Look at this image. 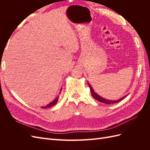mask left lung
<instances>
[{"label":"left lung","instance_id":"8db88e82","mask_svg":"<svg viewBox=\"0 0 150 150\" xmlns=\"http://www.w3.org/2000/svg\"><path fill=\"white\" fill-rule=\"evenodd\" d=\"M88 85H89V86L90 91H91V93L92 96H93L95 99H96V100H98V101L101 102V103H104V104H115V103H118V102L121 101L122 100V99H123L126 96H124L123 98H121V99H118V100H116V101L108 100V99H104V98H101V96H99L98 94H97L96 93H95V92L94 91L93 89L92 88L91 86H90V84H89L88 82Z\"/></svg>","mask_w":150,"mask_h":150}]
</instances>
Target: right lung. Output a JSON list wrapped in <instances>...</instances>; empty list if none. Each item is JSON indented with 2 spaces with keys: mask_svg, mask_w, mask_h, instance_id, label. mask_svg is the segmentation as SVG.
<instances>
[{
  "mask_svg": "<svg viewBox=\"0 0 150 150\" xmlns=\"http://www.w3.org/2000/svg\"><path fill=\"white\" fill-rule=\"evenodd\" d=\"M58 99H59V96H57V98H56L55 99H54V100L53 101H52L51 103L48 104L47 105H46V106H42V109H46V108H48L51 107V106H54V105H55V104L57 103V102L58 101Z\"/></svg>",
  "mask_w": 150,
  "mask_h": 150,
  "instance_id": "obj_1",
  "label": "right lung"
}]
</instances>
